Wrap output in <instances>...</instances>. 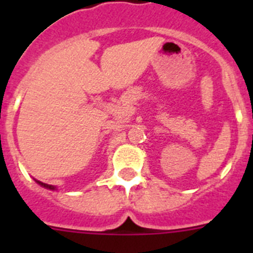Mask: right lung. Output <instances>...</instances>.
<instances>
[{"label": "right lung", "instance_id": "right-lung-1", "mask_svg": "<svg viewBox=\"0 0 253 253\" xmlns=\"http://www.w3.org/2000/svg\"><path fill=\"white\" fill-rule=\"evenodd\" d=\"M38 182V184L40 185V186H43V187H45V189H49V190H55V187L53 186V185H48V184H44V182H40V181H38V180H35Z\"/></svg>", "mask_w": 253, "mask_h": 253}]
</instances>
